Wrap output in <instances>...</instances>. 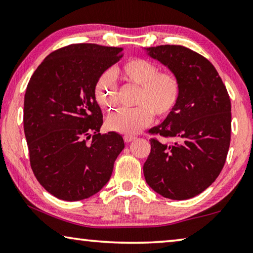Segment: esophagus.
<instances>
[{
    "instance_id": "1",
    "label": "esophagus",
    "mask_w": 253,
    "mask_h": 253,
    "mask_svg": "<svg viewBox=\"0 0 253 253\" xmlns=\"http://www.w3.org/2000/svg\"><path fill=\"white\" fill-rule=\"evenodd\" d=\"M135 139H136V137L132 136V135H125V136H124V140H125L126 143H130Z\"/></svg>"
}]
</instances>
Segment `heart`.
I'll return each mask as SVG.
<instances>
[{"instance_id":"obj_1","label":"heart","mask_w":253,"mask_h":253,"mask_svg":"<svg viewBox=\"0 0 253 253\" xmlns=\"http://www.w3.org/2000/svg\"><path fill=\"white\" fill-rule=\"evenodd\" d=\"M136 87L135 108L119 109L107 117V127L121 134L134 135L153 122L154 114L165 118L173 113L181 97V83L172 72L160 71L152 61L132 58L113 71H106L95 87L96 100L101 108L113 110L117 105L116 76Z\"/></svg>"}]
</instances>
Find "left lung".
I'll list each match as a JSON object with an SVG mask.
<instances>
[{
	"label": "left lung",
	"mask_w": 253,
	"mask_h": 253,
	"mask_svg": "<svg viewBox=\"0 0 253 253\" xmlns=\"http://www.w3.org/2000/svg\"><path fill=\"white\" fill-rule=\"evenodd\" d=\"M181 83L173 113L149 132L173 140L151 139L144 176L166 199L187 200L202 193L219 176L231 139V101L221 77L203 55L182 45L147 48Z\"/></svg>",
	"instance_id": "left-lung-1"
}]
</instances>
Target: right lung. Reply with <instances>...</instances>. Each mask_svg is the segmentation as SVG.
<instances>
[{
  "label": "right lung",
  "mask_w": 253,
  "mask_h": 253,
  "mask_svg": "<svg viewBox=\"0 0 253 253\" xmlns=\"http://www.w3.org/2000/svg\"><path fill=\"white\" fill-rule=\"evenodd\" d=\"M122 52L95 43L63 46L29 81L23 124L30 164L41 185L60 200L80 201L99 192L125 147L117 132H99L102 114L95 97L98 79Z\"/></svg>",
  "instance_id": "add662e5"
}]
</instances>
